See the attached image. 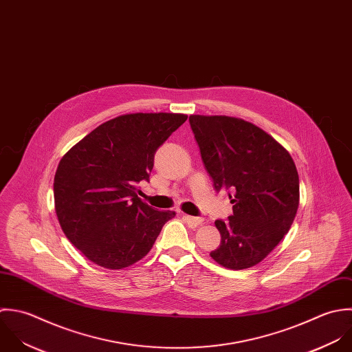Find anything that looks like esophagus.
Segmentation results:
<instances>
[{
    "label": "esophagus",
    "mask_w": 352,
    "mask_h": 352,
    "mask_svg": "<svg viewBox=\"0 0 352 352\" xmlns=\"http://www.w3.org/2000/svg\"><path fill=\"white\" fill-rule=\"evenodd\" d=\"M183 219H184V221L188 224V227H191V228H197V227H199V226L204 224V219H202V217H192V216L184 214Z\"/></svg>",
    "instance_id": "obj_1"
}]
</instances>
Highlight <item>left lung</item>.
<instances>
[{
  "label": "left lung",
  "mask_w": 352,
  "mask_h": 352,
  "mask_svg": "<svg viewBox=\"0 0 352 352\" xmlns=\"http://www.w3.org/2000/svg\"><path fill=\"white\" fill-rule=\"evenodd\" d=\"M190 125L214 190L227 191L234 204V214L214 223L221 243L210 256L228 269L251 267L294 223L299 206L295 162L276 139L241 118L191 115Z\"/></svg>",
  "instance_id": "8db88e82"
}]
</instances>
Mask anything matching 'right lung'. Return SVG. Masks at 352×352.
Masks as SVG:
<instances>
[{
	"instance_id": "obj_1",
	"label": "right lung",
	"mask_w": 352,
	"mask_h": 352,
	"mask_svg": "<svg viewBox=\"0 0 352 352\" xmlns=\"http://www.w3.org/2000/svg\"><path fill=\"white\" fill-rule=\"evenodd\" d=\"M182 113L112 118L78 142L54 176V208L68 240L91 262L122 269L142 259L175 212L140 201L157 148L184 121Z\"/></svg>"
}]
</instances>
